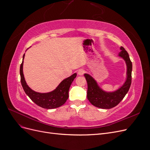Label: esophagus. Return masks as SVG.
Instances as JSON below:
<instances>
[{"instance_id":"1","label":"esophagus","mask_w":150,"mask_h":150,"mask_svg":"<svg viewBox=\"0 0 150 150\" xmlns=\"http://www.w3.org/2000/svg\"><path fill=\"white\" fill-rule=\"evenodd\" d=\"M84 73V71L83 70V69H79V71H78V75H79V76L83 75Z\"/></svg>"}]
</instances>
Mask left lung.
<instances>
[{
    "mask_svg": "<svg viewBox=\"0 0 150 150\" xmlns=\"http://www.w3.org/2000/svg\"><path fill=\"white\" fill-rule=\"evenodd\" d=\"M118 57L125 61L126 65V78L124 84L113 91H106L99 86L97 81L89 74H84L88 83L87 98L94 106L101 109H111L117 106L128 92L131 84V62L128 53L124 47H120Z\"/></svg>",
    "mask_w": 150,
    "mask_h": 150,
    "instance_id": "obj_1",
    "label": "left lung"
}]
</instances>
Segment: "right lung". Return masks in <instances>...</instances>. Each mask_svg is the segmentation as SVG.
Returning <instances> with one entry per match:
<instances>
[{"mask_svg": "<svg viewBox=\"0 0 150 150\" xmlns=\"http://www.w3.org/2000/svg\"><path fill=\"white\" fill-rule=\"evenodd\" d=\"M25 54L22 58V62L20 66L21 82L25 94L38 106L45 109H54L61 106L69 98V89L77 76L74 73L62 80L56 88L49 93H38L32 89L27 84L23 73V64Z\"/></svg>", "mask_w": 150, "mask_h": 150, "instance_id": "obj_1", "label": "right lung"}]
</instances>
